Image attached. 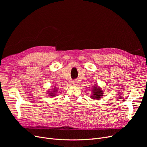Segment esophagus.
Masks as SVG:
<instances>
[{
    "label": "esophagus",
    "instance_id": "34e87169",
    "mask_svg": "<svg viewBox=\"0 0 147 147\" xmlns=\"http://www.w3.org/2000/svg\"><path fill=\"white\" fill-rule=\"evenodd\" d=\"M78 81L76 80H74L73 81V84H74V85H77V84H78Z\"/></svg>",
    "mask_w": 147,
    "mask_h": 147
}]
</instances>
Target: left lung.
I'll return each instance as SVG.
<instances>
[{"label": "left lung", "mask_w": 147, "mask_h": 147, "mask_svg": "<svg viewBox=\"0 0 147 147\" xmlns=\"http://www.w3.org/2000/svg\"><path fill=\"white\" fill-rule=\"evenodd\" d=\"M93 95H92L91 97L92 99H99L101 98V97L103 96V91L101 90L100 88H98V86H95L93 88Z\"/></svg>", "instance_id": "8db88e82"}]
</instances>
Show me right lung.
Listing matches in <instances>:
<instances>
[{
	"label": "right lung",
	"instance_id": "right-lung-1",
	"mask_svg": "<svg viewBox=\"0 0 147 147\" xmlns=\"http://www.w3.org/2000/svg\"><path fill=\"white\" fill-rule=\"evenodd\" d=\"M57 89H54V90H56ZM53 90L52 92H49V94L50 95V96H55V93H56V92H57V90Z\"/></svg>",
	"mask_w": 147,
	"mask_h": 147
}]
</instances>
